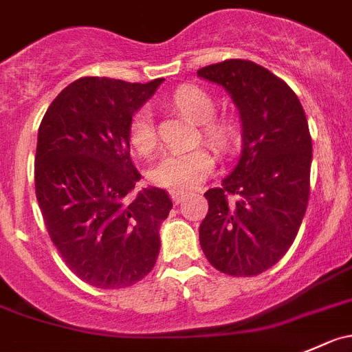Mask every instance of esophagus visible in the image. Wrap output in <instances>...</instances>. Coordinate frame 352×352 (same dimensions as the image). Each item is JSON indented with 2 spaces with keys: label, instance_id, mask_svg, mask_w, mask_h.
<instances>
[{
  "label": "esophagus",
  "instance_id": "1",
  "mask_svg": "<svg viewBox=\"0 0 352 352\" xmlns=\"http://www.w3.org/2000/svg\"><path fill=\"white\" fill-rule=\"evenodd\" d=\"M170 196H172V201L175 204H180L186 199V192H180V190H170Z\"/></svg>",
  "mask_w": 352,
  "mask_h": 352
}]
</instances>
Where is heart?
<instances>
[{"mask_svg": "<svg viewBox=\"0 0 352 352\" xmlns=\"http://www.w3.org/2000/svg\"><path fill=\"white\" fill-rule=\"evenodd\" d=\"M173 104L201 124L204 138L218 149H225L230 144L232 129L227 122L213 120L214 101L203 89L192 85H184L173 94ZM131 142L138 151L146 153L155 146V127L153 117L148 110H141L134 115L131 124ZM214 160L204 148L179 149L168 151L151 166L149 180L160 187L172 190L196 189L213 170Z\"/></svg>", "mask_w": 352, "mask_h": 352, "instance_id": "heart-1", "label": "heart"}]
</instances>
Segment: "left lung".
Instances as JSON below:
<instances>
[{
    "label": "left lung",
    "instance_id": "obj_1",
    "mask_svg": "<svg viewBox=\"0 0 352 352\" xmlns=\"http://www.w3.org/2000/svg\"><path fill=\"white\" fill-rule=\"evenodd\" d=\"M221 85L241 118L242 149L221 187L204 192L199 244L221 274L252 277L289 251L309 197L311 135L294 91L267 68L227 60L197 70Z\"/></svg>",
    "mask_w": 352,
    "mask_h": 352
}]
</instances>
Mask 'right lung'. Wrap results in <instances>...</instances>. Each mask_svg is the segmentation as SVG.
Instances as JSON below:
<instances>
[{
	"mask_svg": "<svg viewBox=\"0 0 352 352\" xmlns=\"http://www.w3.org/2000/svg\"><path fill=\"white\" fill-rule=\"evenodd\" d=\"M162 82L78 78L39 125L37 203L67 267L93 287L134 285L158 258L160 227L173 204L158 187L134 192L141 173L131 160V124Z\"/></svg>",
	"mask_w": 352,
	"mask_h": 352,
	"instance_id": "obj_1",
	"label": "right lung"
}]
</instances>
